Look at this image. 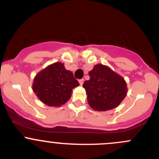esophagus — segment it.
Listing matches in <instances>:
<instances>
[{"instance_id": "obj_1", "label": "esophagus", "mask_w": 159, "mask_h": 159, "mask_svg": "<svg viewBox=\"0 0 159 159\" xmlns=\"http://www.w3.org/2000/svg\"><path fill=\"white\" fill-rule=\"evenodd\" d=\"M79 82H80V85H83V84H84V79H81V80H79Z\"/></svg>"}]
</instances>
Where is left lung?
Instances as JSON below:
<instances>
[{"label": "left lung", "mask_w": 159, "mask_h": 159, "mask_svg": "<svg viewBox=\"0 0 159 159\" xmlns=\"http://www.w3.org/2000/svg\"><path fill=\"white\" fill-rule=\"evenodd\" d=\"M89 80L83 87L86 90L88 102L95 111H106L117 107L127 93L124 79L108 66L96 64L89 71Z\"/></svg>", "instance_id": "obj_1"}]
</instances>
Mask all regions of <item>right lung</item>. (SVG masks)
Segmentation results:
<instances>
[{
	"label": "right lung",
	"instance_id": "right-lung-1",
	"mask_svg": "<svg viewBox=\"0 0 159 159\" xmlns=\"http://www.w3.org/2000/svg\"><path fill=\"white\" fill-rule=\"evenodd\" d=\"M80 85L71 71L61 62L50 64L37 73L32 90L38 99L49 107H60L69 100L73 88Z\"/></svg>",
	"mask_w": 159,
	"mask_h": 159
}]
</instances>
